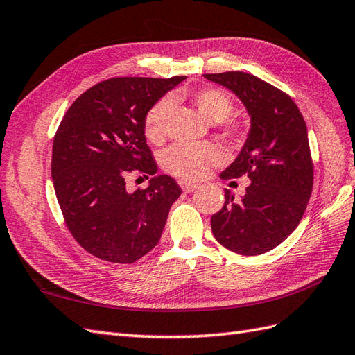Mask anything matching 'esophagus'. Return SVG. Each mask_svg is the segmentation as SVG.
I'll list each match as a JSON object with an SVG mask.
<instances>
[{"label": "esophagus", "instance_id": "esophagus-1", "mask_svg": "<svg viewBox=\"0 0 355 355\" xmlns=\"http://www.w3.org/2000/svg\"><path fill=\"white\" fill-rule=\"evenodd\" d=\"M198 186H200V184L189 183V181H180V187L183 189V192H193V191H196Z\"/></svg>", "mask_w": 355, "mask_h": 355}]
</instances>
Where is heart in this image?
<instances>
[{
  "label": "heart",
  "instance_id": "obj_1",
  "mask_svg": "<svg viewBox=\"0 0 355 355\" xmlns=\"http://www.w3.org/2000/svg\"><path fill=\"white\" fill-rule=\"evenodd\" d=\"M189 100L196 112L210 123H219L220 135L239 140L245 130L237 122H228L234 112V101L228 92L218 87H205L189 94ZM171 110L169 98H162L145 114L144 133L151 144H162L164 127ZM224 159V153L215 144L205 142L198 145H172L162 154V166L169 175L181 181H195L202 178L211 166H216Z\"/></svg>",
  "mask_w": 355,
  "mask_h": 355
}]
</instances>
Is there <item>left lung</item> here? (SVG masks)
<instances>
[{
	"mask_svg": "<svg viewBox=\"0 0 355 355\" xmlns=\"http://www.w3.org/2000/svg\"><path fill=\"white\" fill-rule=\"evenodd\" d=\"M241 98L251 130L237 159L222 180L246 175L251 184L242 200L225 191V202L211 216V232L227 250L259 255L274 250L307 209L313 189V159L307 127L292 98L259 77L241 71L204 73Z\"/></svg>",
	"mask_w": 355,
	"mask_h": 355,
	"instance_id": "1",
	"label": "left lung"
}]
</instances>
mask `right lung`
<instances>
[{"label":"right lung","instance_id":"obj_1","mask_svg":"<svg viewBox=\"0 0 355 355\" xmlns=\"http://www.w3.org/2000/svg\"><path fill=\"white\" fill-rule=\"evenodd\" d=\"M186 77H114L81 94L64 113L53 142L51 175L66 227L95 257L127 265L159 243L177 181L155 175L146 145V112ZM130 173L150 186L128 193Z\"/></svg>","mask_w":355,"mask_h":355}]
</instances>
